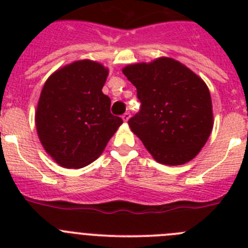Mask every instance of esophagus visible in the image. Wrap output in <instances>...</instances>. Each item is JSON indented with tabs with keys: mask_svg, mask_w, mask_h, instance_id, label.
<instances>
[{
	"mask_svg": "<svg viewBox=\"0 0 248 248\" xmlns=\"http://www.w3.org/2000/svg\"><path fill=\"white\" fill-rule=\"evenodd\" d=\"M129 118H130V113H124V114H123V115H122V119L124 120V122H125V123L128 122Z\"/></svg>",
	"mask_w": 248,
	"mask_h": 248,
	"instance_id": "1",
	"label": "esophagus"
}]
</instances>
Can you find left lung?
<instances>
[{"instance_id": "1", "label": "left lung", "mask_w": 248, "mask_h": 248, "mask_svg": "<svg viewBox=\"0 0 248 248\" xmlns=\"http://www.w3.org/2000/svg\"><path fill=\"white\" fill-rule=\"evenodd\" d=\"M141 102L128 122L157 163L183 165L194 159L214 126L210 91L198 74L169 57L123 68Z\"/></svg>"}]
</instances>
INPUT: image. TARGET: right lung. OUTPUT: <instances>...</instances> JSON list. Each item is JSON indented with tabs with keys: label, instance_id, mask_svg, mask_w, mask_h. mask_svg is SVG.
<instances>
[{
	"label": "right lung",
	"instance_id": "right-lung-1",
	"mask_svg": "<svg viewBox=\"0 0 248 248\" xmlns=\"http://www.w3.org/2000/svg\"><path fill=\"white\" fill-rule=\"evenodd\" d=\"M108 73L100 63L83 59L46 80L34 119L39 141L58 165L79 169L93 163L123 124L102 92Z\"/></svg>",
	"mask_w": 248,
	"mask_h": 248
}]
</instances>
